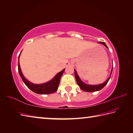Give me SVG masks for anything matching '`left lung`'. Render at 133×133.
Returning a JSON list of instances; mask_svg holds the SVG:
<instances>
[{
  "label": "left lung",
  "instance_id": "1",
  "mask_svg": "<svg viewBox=\"0 0 133 133\" xmlns=\"http://www.w3.org/2000/svg\"><path fill=\"white\" fill-rule=\"evenodd\" d=\"M99 44H102L104 46H105L106 48H108L105 42L100 41V42H99ZM74 71H74V74H75V79H76V81H77V83L78 85L79 86V87L81 88L82 90H83V91H85V92H95V91L101 90V89H102L104 87H105V86L106 85V84L108 83V82H109L110 78V77L108 79H107V80L106 82H105L101 84L89 85V84H87L83 83V82L81 80V79L79 78V77L77 73L76 70H74ZM112 71V70H111V72L110 73V75H111Z\"/></svg>",
  "mask_w": 133,
  "mask_h": 133
}]
</instances>
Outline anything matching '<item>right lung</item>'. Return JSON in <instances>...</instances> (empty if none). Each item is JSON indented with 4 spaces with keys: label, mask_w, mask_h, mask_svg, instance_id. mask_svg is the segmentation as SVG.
I'll return each instance as SVG.
<instances>
[{
    "label": "right lung",
    "mask_w": 133,
    "mask_h": 133,
    "mask_svg": "<svg viewBox=\"0 0 133 133\" xmlns=\"http://www.w3.org/2000/svg\"><path fill=\"white\" fill-rule=\"evenodd\" d=\"M18 72L19 73L21 78H22V79L23 81L24 84L26 85V86L28 88H30L32 91L36 93H37V94L44 95L53 93L58 90L61 77H62L64 70H65V69H64L62 71H61L60 72L57 74L55 75V77L52 80L47 82V83L41 84H35L31 83L29 81H28L24 77L23 75L22 74V72H21L19 62L18 65Z\"/></svg>",
    "instance_id": "add662e5"
}]
</instances>
